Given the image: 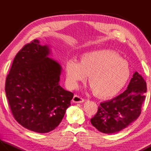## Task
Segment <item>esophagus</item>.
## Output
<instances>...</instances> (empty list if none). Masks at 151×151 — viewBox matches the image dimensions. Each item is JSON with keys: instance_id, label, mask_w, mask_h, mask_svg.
Returning a JSON list of instances; mask_svg holds the SVG:
<instances>
[{"instance_id": "obj_1", "label": "esophagus", "mask_w": 151, "mask_h": 151, "mask_svg": "<svg viewBox=\"0 0 151 151\" xmlns=\"http://www.w3.org/2000/svg\"><path fill=\"white\" fill-rule=\"evenodd\" d=\"M84 101V99L77 95H75L74 96L73 99V102L74 103H82V102H83Z\"/></svg>"}]
</instances>
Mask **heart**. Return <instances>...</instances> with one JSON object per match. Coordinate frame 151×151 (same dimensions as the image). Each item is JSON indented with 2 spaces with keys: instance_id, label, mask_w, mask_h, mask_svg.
Segmentation results:
<instances>
[{
  "instance_id": "heart-1",
  "label": "heart",
  "mask_w": 151,
  "mask_h": 151,
  "mask_svg": "<svg viewBox=\"0 0 151 151\" xmlns=\"http://www.w3.org/2000/svg\"><path fill=\"white\" fill-rule=\"evenodd\" d=\"M66 81L73 88L89 75L90 89L99 97L117 95L126 85L130 76L129 64L116 52L107 49L83 54L80 62L74 58L67 61Z\"/></svg>"
}]
</instances>
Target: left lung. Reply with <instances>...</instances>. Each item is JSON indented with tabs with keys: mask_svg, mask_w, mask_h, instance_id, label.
<instances>
[{
	"mask_svg": "<svg viewBox=\"0 0 151 151\" xmlns=\"http://www.w3.org/2000/svg\"><path fill=\"white\" fill-rule=\"evenodd\" d=\"M146 92V82L136 71L123 93L101 103L97 114L91 119L92 125L104 134L124 129L139 116Z\"/></svg>",
	"mask_w": 151,
	"mask_h": 151,
	"instance_id": "obj_1",
	"label": "left lung"
}]
</instances>
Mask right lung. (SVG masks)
Returning <instances> with one entry per match:
<instances>
[{
  "label": "right lung",
  "instance_id": "1",
  "mask_svg": "<svg viewBox=\"0 0 151 151\" xmlns=\"http://www.w3.org/2000/svg\"><path fill=\"white\" fill-rule=\"evenodd\" d=\"M35 40L15 56L5 91L15 120L26 129L47 133L61 123L73 93L59 84L62 67L49 56L48 45Z\"/></svg>",
  "mask_w": 151,
  "mask_h": 151
}]
</instances>
